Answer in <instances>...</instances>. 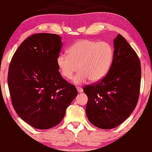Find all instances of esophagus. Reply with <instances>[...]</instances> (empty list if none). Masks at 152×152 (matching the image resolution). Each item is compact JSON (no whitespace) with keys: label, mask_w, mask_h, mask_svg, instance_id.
I'll return each instance as SVG.
<instances>
[{"label":"esophagus","mask_w":152,"mask_h":152,"mask_svg":"<svg viewBox=\"0 0 152 152\" xmlns=\"http://www.w3.org/2000/svg\"><path fill=\"white\" fill-rule=\"evenodd\" d=\"M77 90H78V93H82L83 92V89L80 87H77Z\"/></svg>","instance_id":"obj_1"}]
</instances>
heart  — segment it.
Wrapping results in <instances>:
<instances>
[{
    "mask_svg": "<svg viewBox=\"0 0 152 152\" xmlns=\"http://www.w3.org/2000/svg\"><path fill=\"white\" fill-rule=\"evenodd\" d=\"M113 57L112 47L106 42L82 40L70 47L69 53L59 54L57 63L62 75L67 79L72 78L79 69L81 71L73 82L82 84L89 80L96 82L104 78L111 66Z\"/></svg>",
    "mask_w": 152,
    "mask_h": 152,
    "instance_id": "obj_1",
    "label": "heart"
}]
</instances>
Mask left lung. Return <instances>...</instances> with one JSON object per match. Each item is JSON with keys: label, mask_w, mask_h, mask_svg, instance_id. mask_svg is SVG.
Segmentation results:
<instances>
[{"label": "left lung", "mask_w": 152, "mask_h": 152, "mask_svg": "<svg viewBox=\"0 0 152 152\" xmlns=\"http://www.w3.org/2000/svg\"><path fill=\"white\" fill-rule=\"evenodd\" d=\"M114 57L107 74L84 87L89 121L102 129L122 124L136 107L139 97L141 66L137 53L121 34L114 40Z\"/></svg>", "instance_id": "8db88e82"}]
</instances>
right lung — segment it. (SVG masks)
<instances>
[{"mask_svg":"<svg viewBox=\"0 0 152 152\" xmlns=\"http://www.w3.org/2000/svg\"><path fill=\"white\" fill-rule=\"evenodd\" d=\"M62 42L56 34L38 33L26 38L10 64L8 84L17 114L38 129L62 121L78 95L75 86L62 78L57 59Z\"/></svg>","mask_w":152,"mask_h":152,"instance_id":"right-lung-1","label":"right lung"}]
</instances>
